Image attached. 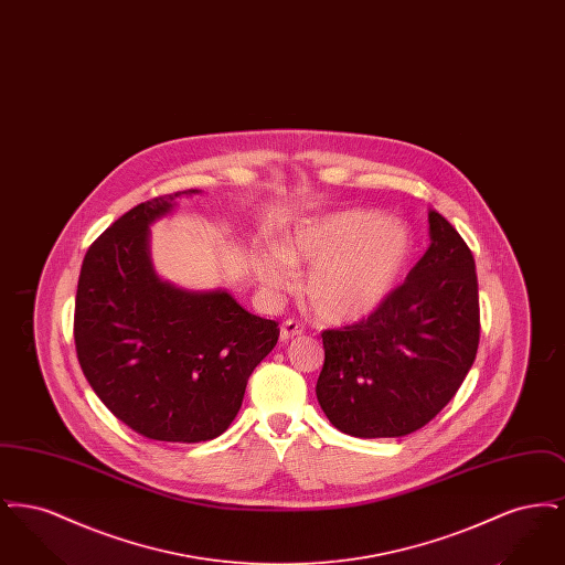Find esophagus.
Wrapping results in <instances>:
<instances>
[{
	"instance_id": "1",
	"label": "esophagus",
	"mask_w": 565,
	"mask_h": 565,
	"mask_svg": "<svg viewBox=\"0 0 565 565\" xmlns=\"http://www.w3.org/2000/svg\"><path fill=\"white\" fill-rule=\"evenodd\" d=\"M298 334H302V326L296 322V320H286V322L281 323V328H279V339L286 343V341H290V339H295Z\"/></svg>"
}]
</instances>
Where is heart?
Here are the masks:
<instances>
[{
	"label": "heart",
	"instance_id": "heart-1",
	"mask_svg": "<svg viewBox=\"0 0 565 565\" xmlns=\"http://www.w3.org/2000/svg\"><path fill=\"white\" fill-rule=\"evenodd\" d=\"M411 233L401 222L369 210H339L298 220L279 252L256 260L269 292L295 288V269L309 267L302 295L318 320L362 322L390 298L411 258Z\"/></svg>",
	"mask_w": 565,
	"mask_h": 565
}]
</instances>
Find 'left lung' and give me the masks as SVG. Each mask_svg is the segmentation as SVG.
Returning a JSON list of instances; mask_svg holds the SVG:
<instances>
[{
    "mask_svg": "<svg viewBox=\"0 0 565 565\" xmlns=\"http://www.w3.org/2000/svg\"><path fill=\"white\" fill-rule=\"evenodd\" d=\"M430 247L364 322L322 332L318 403L337 430L396 438L419 430L456 396L479 348L475 258L456 228L428 212Z\"/></svg>",
    "mask_w": 565,
    "mask_h": 565,
    "instance_id": "obj_1",
    "label": "left lung"
}]
</instances>
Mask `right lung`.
<instances>
[{
  "label": "right lung",
  "instance_id": "1",
  "mask_svg": "<svg viewBox=\"0 0 565 565\" xmlns=\"http://www.w3.org/2000/svg\"><path fill=\"white\" fill-rule=\"evenodd\" d=\"M184 190L118 217L82 263L74 339L82 373L131 430L164 443H201L226 430L247 379L279 328L222 288L184 290L162 279L150 226L173 214Z\"/></svg>",
  "mask_w": 565,
  "mask_h": 565
}]
</instances>
